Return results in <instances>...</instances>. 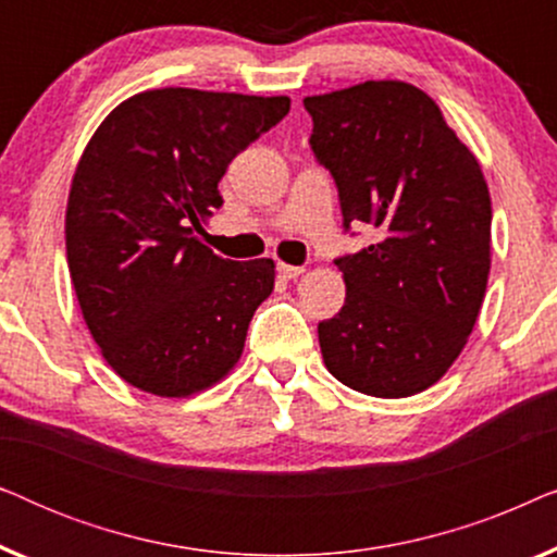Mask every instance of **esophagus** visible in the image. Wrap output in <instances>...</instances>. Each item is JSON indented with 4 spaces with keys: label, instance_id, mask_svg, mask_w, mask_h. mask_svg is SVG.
Returning <instances> with one entry per match:
<instances>
[{
    "label": "esophagus",
    "instance_id": "obj_1",
    "mask_svg": "<svg viewBox=\"0 0 557 557\" xmlns=\"http://www.w3.org/2000/svg\"><path fill=\"white\" fill-rule=\"evenodd\" d=\"M276 271H278V276L286 278V281L299 278L301 273H304L301 265H288V263H276Z\"/></svg>",
    "mask_w": 557,
    "mask_h": 557
}]
</instances>
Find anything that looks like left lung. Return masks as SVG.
Segmentation results:
<instances>
[{
  "instance_id": "1",
  "label": "left lung",
  "mask_w": 557,
  "mask_h": 557,
  "mask_svg": "<svg viewBox=\"0 0 557 557\" xmlns=\"http://www.w3.org/2000/svg\"><path fill=\"white\" fill-rule=\"evenodd\" d=\"M304 109L345 231H380L334 258L347 296L317 326L324 364L357 393L408 398L451 368L482 309L492 261L482 166L410 83L368 81L304 98Z\"/></svg>"
}]
</instances>
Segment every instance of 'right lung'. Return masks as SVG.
I'll return each mask as SVG.
<instances>
[{
  "label": "right lung",
  "instance_id": "right-lung-1",
  "mask_svg": "<svg viewBox=\"0 0 557 557\" xmlns=\"http://www.w3.org/2000/svg\"><path fill=\"white\" fill-rule=\"evenodd\" d=\"M288 109V96L157 88L116 106L88 141L67 197V269L128 385L185 398L238 362L273 261H227L193 231L223 205L227 164Z\"/></svg>",
  "mask_w": 557,
  "mask_h": 557
}]
</instances>
